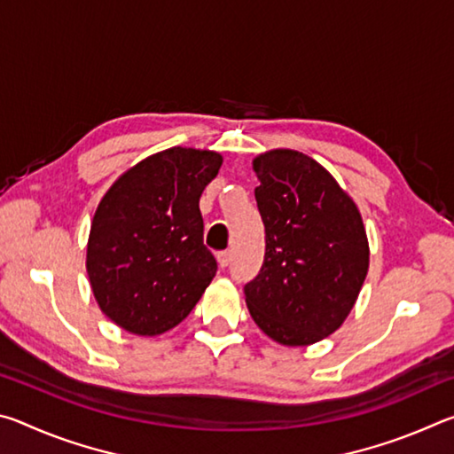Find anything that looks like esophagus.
I'll list each match as a JSON object with an SVG mask.
<instances>
[{
  "instance_id": "obj_1",
  "label": "esophagus",
  "mask_w": 454,
  "mask_h": 454,
  "mask_svg": "<svg viewBox=\"0 0 454 454\" xmlns=\"http://www.w3.org/2000/svg\"><path fill=\"white\" fill-rule=\"evenodd\" d=\"M216 258H218V264H220V268H226V266L230 264V252H228V250H224V252H218Z\"/></svg>"
}]
</instances>
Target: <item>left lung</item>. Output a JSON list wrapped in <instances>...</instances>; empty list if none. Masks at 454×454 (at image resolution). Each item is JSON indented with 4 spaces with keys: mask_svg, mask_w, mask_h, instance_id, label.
Masks as SVG:
<instances>
[{
    "mask_svg": "<svg viewBox=\"0 0 454 454\" xmlns=\"http://www.w3.org/2000/svg\"><path fill=\"white\" fill-rule=\"evenodd\" d=\"M266 230L264 262L244 286L250 317L284 347H309L342 326L368 272V238L355 200L326 168L296 150L252 160Z\"/></svg>",
    "mask_w": 454,
    "mask_h": 454,
    "instance_id": "8db88e82",
    "label": "left lung"
}]
</instances>
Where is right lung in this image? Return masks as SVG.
I'll return each mask as SVG.
<instances>
[{"instance_id":"add662e5","label":"right lung","mask_w":454,"mask_h":454,"mask_svg":"<svg viewBox=\"0 0 454 454\" xmlns=\"http://www.w3.org/2000/svg\"><path fill=\"white\" fill-rule=\"evenodd\" d=\"M220 166L218 152L174 145L129 168L99 200L86 270L99 310L120 328L168 333L216 276L200 196Z\"/></svg>"}]
</instances>
